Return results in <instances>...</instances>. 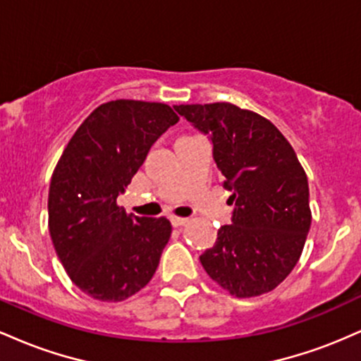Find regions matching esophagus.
<instances>
[{
	"label": "esophagus",
	"instance_id": "esophagus-1",
	"mask_svg": "<svg viewBox=\"0 0 361 361\" xmlns=\"http://www.w3.org/2000/svg\"><path fill=\"white\" fill-rule=\"evenodd\" d=\"M188 222V219H185V217H171V224L175 227H181V226H185V224Z\"/></svg>",
	"mask_w": 361,
	"mask_h": 361
}]
</instances>
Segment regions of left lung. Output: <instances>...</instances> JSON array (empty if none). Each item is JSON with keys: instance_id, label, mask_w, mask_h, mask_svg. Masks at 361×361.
Returning a JSON list of instances; mask_svg holds the SVG:
<instances>
[{"instance_id": "1", "label": "left lung", "mask_w": 361, "mask_h": 361, "mask_svg": "<svg viewBox=\"0 0 361 361\" xmlns=\"http://www.w3.org/2000/svg\"><path fill=\"white\" fill-rule=\"evenodd\" d=\"M175 110L209 135L222 186L233 192L231 224L202 267L231 295L270 292L293 270L310 229L307 175L295 151L270 120L233 103Z\"/></svg>"}]
</instances>
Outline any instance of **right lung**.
<instances>
[{
    "label": "right lung",
    "instance_id": "obj_1",
    "mask_svg": "<svg viewBox=\"0 0 361 361\" xmlns=\"http://www.w3.org/2000/svg\"><path fill=\"white\" fill-rule=\"evenodd\" d=\"M178 120L164 103H103L74 132L54 169L49 233L69 279L93 299L126 300L154 275L171 224L127 214L117 197Z\"/></svg>",
    "mask_w": 361,
    "mask_h": 361
}]
</instances>
